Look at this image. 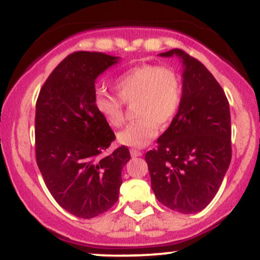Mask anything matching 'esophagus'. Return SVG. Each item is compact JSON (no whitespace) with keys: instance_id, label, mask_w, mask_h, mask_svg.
Returning <instances> with one entry per match:
<instances>
[{"instance_id":"esophagus-1","label":"esophagus","mask_w":260,"mask_h":260,"mask_svg":"<svg viewBox=\"0 0 260 260\" xmlns=\"http://www.w3.org/2000/svg\"><path fill=\"white\" fill-rule=\"evenodd\" d=\"M129 153H131V155H132L133 157L142 156V151L138 150V149H134V148H132V149H131V150H129Z\"/></svg>"}]
</instances>
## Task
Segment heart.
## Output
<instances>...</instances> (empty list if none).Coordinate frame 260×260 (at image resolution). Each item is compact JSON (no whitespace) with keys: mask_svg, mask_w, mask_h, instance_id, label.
Returning <instances> with one entry per match:
<instances>
[{"mask_svg":"<svg viewBox=\"0 0 260 260\" xmlns=\"http://www.w3.org/2000/svg\"><path fill=\"white\" fill-rule=\"evenodd\" d=\"M118 96L98 91L94 106L113 128L123 126L124 104L136 103L138 120L118 133L127 147L144 148L156 138L160 126H168L177 115L183 96L180 73L171 66L140 64L121 74L115 82Z\"/></svg>","mask_w":260,"mask_h":260,"instance_id":"1","label":"heart"}]
</instances>
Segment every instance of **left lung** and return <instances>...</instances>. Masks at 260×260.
<instances>
[{"label": "left lung", "mask_w": 260, "mask_h": 260, "mask_svg": "<svg viewBox=\"0 0 260 260\" xmlns=\"http://www.w3.org/2000/svg\"><path fill=\"white\" fill-rule=\"evenodd\" d=\"M183 96L176 117L145 154L151 188L161 204L198 213L213 201L231 162V115L221 85L202 62L183 50Z\"/></svg>", "instance_id": "8db88e82"}]
</instances>
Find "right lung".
<instances>
[{"mask_svg": "<svg viewBox=\"0 0 260 260\" xmlns=\"http://www.w3.org/2000/svg\"><path fill=\"white\" fill-rule=\"evenodd\" d=\"M118 57L78 51L44 83L35 111V155L44 182L64 210L82 219L105 213L117 202L127 147L103 155L115 140L94 106L95 80Z\"/></svg>", "mask_w": 260, "mask_h": 260, "instance_id": "1", "label": "right lung"}]
</instances>
